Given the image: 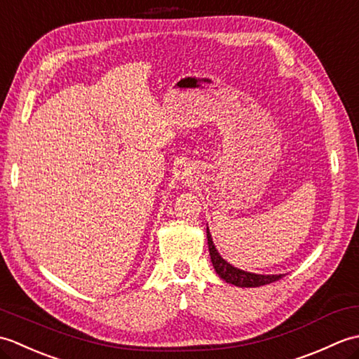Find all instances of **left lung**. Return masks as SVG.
<instances>
[{
	"label": "left lung",
	"instance_id": "1",
	"mask_svg": "<svg viewBox=\"0 0 359 359\" xmlns=\"http://www.w3.org/2000/svg\"><path fill=\"white\" fill-rule=\"evenodd\" d=\"M207 239H208V250H210L212 266H215L219 278H222L225 282H228V284H233L236 287H261V285L271 284V282L279 280L282 276H284V274H256V273L236 269V266L228 264L225 259L219 255L215 243H212L208 226H207Z\"/></svg>",
	"mask_w": 359,
	"mask_h": 359
}]
</instances>
